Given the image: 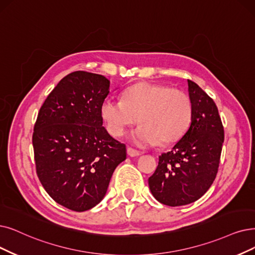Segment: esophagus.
Instances as JSON below:
<instances>
[{"label":"esophagus","mask_w":255,"mask_h":255,"mask_svg":"<svg viewBox=\"0 0 255 255\" xmlns=\"http://www.w3.org/2000/svg\"><path fill=\"white\" fill-rule=\"evenodd\" d=\"M127 151H128V155L130 156V157H136V156H139V154H140L139 150H137L133 147H130V146H128Z\"/></svg>","instance_id":"esophagus-1"}]
</instances>
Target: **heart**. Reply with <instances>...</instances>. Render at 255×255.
Segmentation results:
<instances>
[{"mask_svg": "<svg viewBox=\"0 0 255 255\" xmlns=\"http://www.w3.org/2000/svg\"><path fill=\"white\" fill-rule=\"evenodd\" d=\"M107 128L114 137L124 136L128 128L141 126L133 133L139 145L167 144L184 135L192 119V104L184 91L166 86L140 83L127 89L122 100L108 97L100 108Z\"/></svg>", "mask_w": 255, "mask_h": 255, "instance_id": "b5f03b06", "label": "heart"}]
</instances>
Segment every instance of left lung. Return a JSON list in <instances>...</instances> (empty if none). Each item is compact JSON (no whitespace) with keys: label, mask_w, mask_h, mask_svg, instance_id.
<instances>
[{"label":"left lung","mask_w":255,"mask_h":255,"mask_svg":"<svg viewBox=\"0 0 255 255\" xmlns=\"http://www.w3.org/2000/svg\"><path fill=\"white\" fill-rule=\"evenodd\" d=\"M192 119L186 133L159 157L148 179L157 201L167 206L187 205L200 199L215 181L224 142V128L215 101L188 79Z\"/></svg>","instance_id":"8db88e82"}]
</instances>
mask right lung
Returning <instances> with one entry per match:
<instances>
[{
	"label": "right lung",
	"mask_w": 255,
	"mask_h": 255,
	"mask_svg": "<svg viewBox=\"0 0 255 255\" xmlns=\"http://www.w3.org/2000/svg\"><path fill=\"white\" fill-rule=\"evenodd\" d=\"M109 88L104 75L70 73L48 95L35 121L36 175L51 198L73 211L96 206L127 158L126 144L103 127L100 108Z\"/></svg>",
	"instance_id": "right-lung-1"
}]
</instances>
